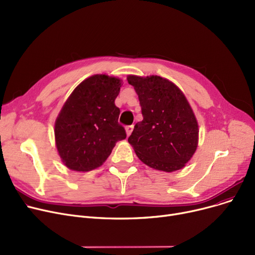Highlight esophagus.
Wrapping results in <instances>:
<instances>
[{"label":"esophagus","mask_w":255,"mask_h":255,"mask_svg":"<svg viewBox=\"0 0 255 255\" xmlns=\"http://www.w3.org/2000/svg\"><path fill=\"white\" fill-rule=\"evenodd\" d=\"M133 131V125H130V126H127L126 127V133H127V136H129L131 134V132Z\"/></svg>","instance_id":"34e87169"}]
</instances>
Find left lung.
Instances as JSON below:
<instances>
[{"label":"left lung","instance_id":"1","mask_svg":"<svg viewBox=\"0 0 255 255\" xmlns=\"http://www.w3.org/2000/svg\"><path fill=\"white\" fill-rule=\"evenodd\" d=\"M141 107L142 121L128 137L137 157L149 167L182 169L198 146L199 129L193 109L173 82L159 76H128Z\"/></svg>","mask_w":255,"mask_h":255}]
</instances>
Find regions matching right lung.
<instances>
[{
    "mask_svg": "<svg viewBox=\"0 0 255 255\" xmlns=\"http://www.w3.org/2000/svg\"><path fill=\"white\" fill-rule=\"evenodd\" d=\"M122 82L94 75L82 81L62 106L55 122V141L62 162L77 172L94 170L107 159L116 142L126 138L115 100Z\"/></svg>",
    "mask_w": 255,
    "mask_h": 255,
    "instance_id": "obj_1",
    "label": "right lung"
}]
</instances>
